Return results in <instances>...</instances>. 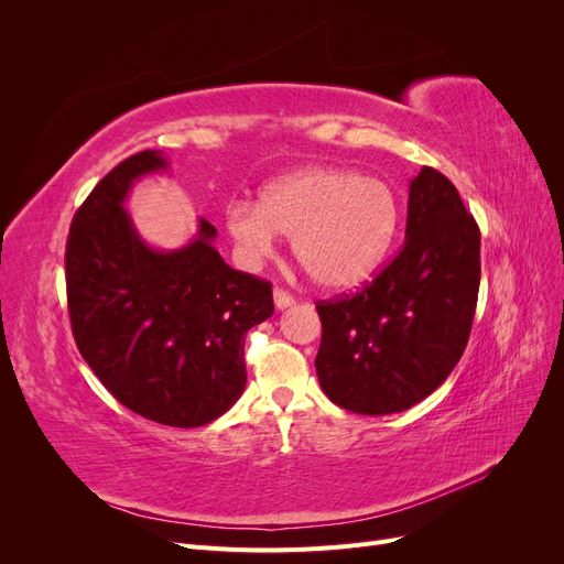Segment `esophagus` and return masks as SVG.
<instances>
[{"mask_svg":"<svg viewBox=\"0 0 564 564\" xmlns=\"http://www.w3.org/2000/svg\"><path fill=\"white\" fill-rule=\"evenodd\" d=\"M272 301H275V308H278V311L292 308V305H294V296L282 292V289H275V292H272Z\"/></svg>","mask_w":564,"mask_h":564,"instance_id":"1","label":"esophagus"}]
</instances>
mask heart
<instances>
[{
  "label": "heart",
  "mask_w": 564,
  "mask_h": 564,
  "mask_svg": "<svg viewBox=\"0 0 564 564\" xmlns=\"http://www.w3.org/2000/svg\"><path fill=\"white\" fill-rule=\"evenodd\" d=\"M400 226L392 187L352 169L308 166L263 187L259 202L232 199L226 230L237 259L259 268L280 235L292 237L294 259L332 292L365 284L383 263Z\"/></svg>",
  "instance_id": "1"
}]
</instances>
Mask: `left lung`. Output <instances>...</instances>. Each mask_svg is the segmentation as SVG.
I'll use <instances>...</instances> for the list:
<instances>
[{"label":"left lung","instance_id":"left-lung-1","mask_svg":"<svg viewBox=\"0 0 564 564\" xmlns=\"http://www.w3.org/2000/svg\"><path fill=\"white\" fill-rule=\"evenodd\" d=\"M480 289V230L454 183L423 166L409 183L404 245L355 296L319 303L317 379L355 414L404 412L447 381Z\"/></svg>","mask_w":564,"mask_h":564}]
</instances>
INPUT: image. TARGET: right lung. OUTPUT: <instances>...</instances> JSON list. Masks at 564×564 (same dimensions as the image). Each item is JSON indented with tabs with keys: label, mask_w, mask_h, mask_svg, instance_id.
Instances as JSON below:
<instances>
[{
	"label": "right lung",
	"mask_w": 564,
	"mask_h": 564,
	"mask_svg": "<svg viewBox=\"0 0 564 564\" xmlns=\"http://www.w3.org/2000/svg\"><path fill=\"white\" fill-rule=\"evenodd\" d=\"M164 172L162 150H143L82 204L65 249L67 308L82 357L119 402L197 429L240 400L245 336L275 305L268 282L220 259L209 220L178 249L143 240L124 202L135 181Z\"/></svg>",
	"instance_id": "obj_1"
}]
</instances>
